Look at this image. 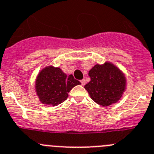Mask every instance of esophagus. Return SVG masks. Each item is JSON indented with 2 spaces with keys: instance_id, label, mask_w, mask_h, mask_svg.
<instances>
[{
  "instance_id": "esophagus-1",
  "label": "esophagus",
  "mask_w": 154,
  "mask_h": 154,
  "mask_svg": "<svg viewBox=\"0 0 154 154\" xmlns=\"http://www.w3.org/2000/svg\"><path fill=\"white\" fill-rule=\"evenodd\" d=\"M81 84H82V85H85V79H82V80H81Z\"/></svg>"
}]
</instances>
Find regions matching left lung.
Wrapping results in <instances>:
<instances>
[{
  "label": "left lung",
  "mask_w": 154,
  "mask_h": 154,
  "mask_svg": "<svg viewBox=\"0 0 154 154\" xmlns=\"http://www.w3.org/2000/svg\"><path fill=\"white\" fill-rule=\"evenodd\" d=\"M91 81L85 85L94 101L108 106L121 98L125 89V78L121 72L111 63L95 65L89 71Z\"/></svg>",
  "instance_id": "1"
}]
</instances>
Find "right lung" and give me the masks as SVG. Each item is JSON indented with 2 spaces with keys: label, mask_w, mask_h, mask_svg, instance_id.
I'll return each mask as SVG.
<instances>
[{
  "label": "right lung",
  "mask_w": 154,
  "mask_h": 154,
  "mask_svg": "<svg viewBox=\"0 0 154 154\" xmlns=\"http://www.w3.org/2000/svg\"><path fill=\"white\" fill-rule=\"evenodd\" d=\"M81 84L72 75H66L60 68H46L39 74L36 90L43 104L56 106L66 101L68 93L75 85Z\"/></svg>",
  "instance_id": "right-lung-1"
}]
</instances>
